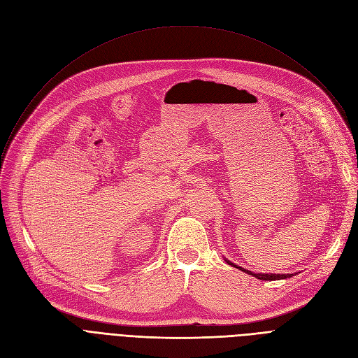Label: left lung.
Instances as JSON below:
<instances>
[{"label":"left lung","instance_id":"8db88e82","mask_svg":"<svg viewBox=\"0 0 358 358\" xmlns=\"http://www.w3.org/2000/svg\"><path fill=\"white\" fill-rule=\"evenodd\" d=\"M229 262V261H228ZM231 266H234V267H236V268H239V270H242V271H245V273H248V274H251V275H254V277H257V278H259V280H283V278H289V277H292V274H257V273H251V271H248V270H245V268H242V267H238V266H235V264H232V262H229Z\"/></svg>","mask_w":358,"mask_h":358}]
</instances>
